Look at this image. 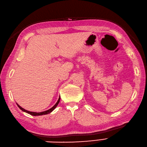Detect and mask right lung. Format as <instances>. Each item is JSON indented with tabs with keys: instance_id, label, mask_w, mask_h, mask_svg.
Returning a JSON list of instances; mask_svg holds the SVG:
<instances>
[{
	"instance_id": "1",
	"label": "right lung",
	"mask_w": 147,
	"mask_h": 147,
	"mask_svg": "<svg viewBox=\"0 0 147 147\" xmlns=\"http://www.w3.org/2000/svg\"><path fill=\"white\" fill-rule=\"evenodd\" d=\"M60 98H61V97H59V98L58 101L56 102V103L52 108H50V109H49V110H47V111H44V112H34L28 111H27V110H25L24 109H23V108H22L21 106H19L18 104H17V105L18 107L19 108H20V109L22 111H23V112H26V113H28L31 115H33V116H39V115H47V114L50 113V112H52L55 109V108L57 107V106H58V105L59 104V101H60Z\"/></svg>"
}]
</instances>
